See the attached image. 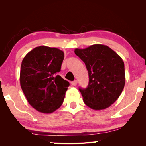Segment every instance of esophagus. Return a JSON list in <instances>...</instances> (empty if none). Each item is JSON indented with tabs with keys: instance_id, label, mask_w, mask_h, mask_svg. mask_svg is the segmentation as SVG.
<instances>
[{
	"instance_id": "1",
	"label": "esophagus",
	"mask_w": 146,
	"mask_h": 146,
	"mask_svg": "<svg viewBox=\"0 0 146 146\" xmlns=\"http://www.w3.org/2000/svg\"><path fill=\"white\" fill-rule=\"evenodd\" d=\"M71 84H72L73 86H76V84H77V80H74L72 82H71Z\"/></svg>"
}]
</instances>
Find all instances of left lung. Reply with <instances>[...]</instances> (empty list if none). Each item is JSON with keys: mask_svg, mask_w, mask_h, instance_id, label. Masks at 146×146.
Here are the masks:
<instances>
[{"mask_svg": "<svg viewBox=\"0 0 146 146\" xmlns=\"http://www.w3.org/2000/svg\"><path fill=\"white\" fill-rule=\"evenodd\" d=\"M75 53L88 71L89 84L79 88L86 106L102 110L111 106L122 93L125 85L124 63L118 54L102 44L75 49Z\"/></svg>", "mask_w": 146, "mask_h": 146, "instance_id": "8db88e82", "label": "left lung"}]
</instances>
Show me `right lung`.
<instances>
[{
  "mask_svg": "<svg viewBox=\"0 0 146 146\" xmlns=\"http://www.w3.org/2000/svg\"><path fill=\"white\" fill-rule=\"evenodd\" d=\"M64 53L41 46L32 49L21 64L20 83L27 100L42 113H51L62 104L70 83L57 75Z\"/></svg>",
  "mask_w": 146,
  "mask_h": 146,
  "instance_id": "add662e5",
  "label": "right lung"
}]
</instances>
